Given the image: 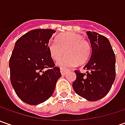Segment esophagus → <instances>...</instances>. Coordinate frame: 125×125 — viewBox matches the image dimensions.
Masks as SVG:
<instances>
[{
	"label": "esophagus",
	"instance_id": "34e87169",
	"mask_svg": "<svg viewBox=\"0 0 125 125\" xmlns=\"http://www.w3.org/2000/svg\"><path fill=\"white\" fill-rule=\"evenodd\" d=\"M67 72V70H65V69H63V68H60V72H61L62 75L66 74Z\"/></svg>",
	"mask_w": 125,
	"mask_h": 125
}]
</instances>
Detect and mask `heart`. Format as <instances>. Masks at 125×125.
Wrapping results in <instances>:
<instances>
[{
  "mask_svg": "<svg viewBox=\"0 0 125 125\" xmlns=\"http://www.w3.org/2000/svg\"><path fill=\"white\" fill-rule=\"evenodd\" d=\"M49 50L52 59L60 60L65 53L67 55L58 62L62 67L81 65L88 60L91 53L89 42L79 34L67 32L59 36L55 42L49 44Z\"/></svg>",
  "mask_w": 125,
  "mask_h": 125,
  "instance_id": "obj_1",
  "label": "heart"
}]
</instances>
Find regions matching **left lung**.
<instances>
[{
  "label": "left lung",
  "mask_w": 125,
  "mask_h": 125,
  "mask_svg": "<svg viewBox=\"0 0 125 125\" xmlns=\"http://www.w3.org/2000/svg\"><path fill=\"white\" fill-rule=\"evenodd\" d=\"M92 55L84 67L86 73L75 70L76 79L73 82L74 92L90 102L97 101L106 96L115 79V56L110 42L95 32H86Z\"/></svg>",
  "instance_id": "1"
}]
</instances>
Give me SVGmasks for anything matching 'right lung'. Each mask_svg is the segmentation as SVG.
Listing matches in <instances>:
<instances>
[{
    "instance_id": "right-lung-1",
    "label": "right lung",
    "mask_w": 125,
    "mask_h": 125,
    "mask_svg": "<svg viewBox=\"0 0 125 125\" xmlns=\"http://www.w3.org/2000/svg\"><path fill=\"white\" fill-rule=\"evenodd\" d=\"M55 32L52 29H35L15 43L9 62L11 83L17 96L28 104L46 101L61 76L49 50V40Z\"/></svg>"
}]
</instances>
